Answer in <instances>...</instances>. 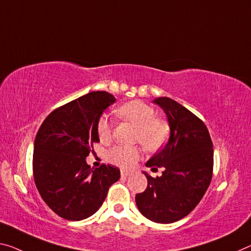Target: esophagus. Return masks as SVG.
I'll return each mask as SVG.
<instances>
[{"label":"esophagus","mask_w":251,"mask_h":251,"mask_svg":"<svg viewBox=\"0 0 251 251\" xmlns=\"http://www.w3.org/2000/svg\"><path fill=\"white\" fill-rule=\"evenodd\" d=\"M130 172H128V171H125V170H122L121 171V176H123V177H127V176H130Z\"/></svg>","instance_id":"esophagus-1"}]
</instances>
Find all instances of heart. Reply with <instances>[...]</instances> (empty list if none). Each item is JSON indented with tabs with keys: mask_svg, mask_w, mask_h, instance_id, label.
<instances>
[{
	"mask_svg": "<svg viewBox=\"0 0 251 251\" xmlns=\"http://www.w3.org/2000/svg\"><path fill=\"white\" fill-rule=\"evenodd\" d=\"M116 115L124 121L132 123L137 127L135 142L149 151H157L165 144L169 135L168 124L161 118L155 117L153 107L140 100H133L122 105L116 109ZM97 134L100 142L106 143L111 140L113 127L109 119L101 116L97 123ZM141 157V149L138 146L118 145L107 153V160L121 168H130Z\"/></svg>",
	"mask_w": 251,
	"mask_h": 251,
	"instance_id": "b5f03b06",
	"label": "heart"
}]
</instances>
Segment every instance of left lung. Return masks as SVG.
<instances>
[{"label": "left lung", "instance_id": "left-lung-1", "mask_svg": "<svg viewBox=\"0 0 251 251\" xmlns=\"http://www.w3.org/2000/svg\"><path fill=\"white\" fill-rule=\"evenodd\" d=\"M154 102L165 111L170 138L150 158L147 168H164L162 176L144 172L147 188L135 197L143 216L157 224H172L196 208L212 178L213 145L204 123L189 109L169 97Z\"/></svg>", "mask_w": 251, "mask_h": 251}]
</instances>
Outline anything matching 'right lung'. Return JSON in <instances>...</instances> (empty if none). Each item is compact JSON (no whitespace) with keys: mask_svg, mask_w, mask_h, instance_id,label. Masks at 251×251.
<instances>
[{"mask_svg":"<svg viewBox=\"0 0 251 251\" xmlns=\"http://www.w3.org/2000/svg\"><path fill=\"white\" fill-rule=\"evenodd\" d=\"M115 100L106 91H91L54 109L40 126L33 177L43 201L59 217L79 221L93 216L121 177L116 166L91 169L86 163L99 142L98 119Z\"/></svg>","mask_w":251,"mask_h":251,"instance_id":"right-lung-1","label":"right lung"}]
</instances>
